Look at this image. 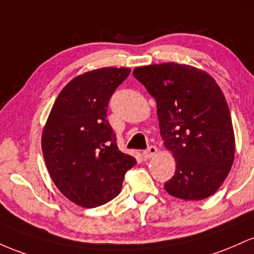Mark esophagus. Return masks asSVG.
I'll list each match as a JSON object with an SVG mask.
<instances>
[{
    "instance_id": "34e87169",
    "label": "esophagus",
    "mask_w": 254,
    "mask_h": 254,
    "mask_svg": "<svg viewBox=\"0 0 254 254\" xmlns=\"http://www.w3.org/2000/svg\"><path fill=\"white\" fill-rule=\"evenodd\" d=\"M156 153H157V147L150 146V147H147V150H145L144 152H142V157H144L145 159H150V158H152Z\"/></svg>"
}]
</instances>
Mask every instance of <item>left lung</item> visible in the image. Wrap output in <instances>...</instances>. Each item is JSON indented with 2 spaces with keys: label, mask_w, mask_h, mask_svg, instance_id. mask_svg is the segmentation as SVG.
<instances>
[{
  "label": "left lung",
  "mask_w": 254,
  "mask_h": 254,
  "mask_svg": "<svg viewBox=\"0 0 254 254\" xmlns=\"http://www.w3.org/2000/svg\"><path fill=\"white\" fill-rule=\"evenodd\" d=\"M133 75L157 103L164 147L175 174L164 184L170 195L201 200L226 180L235 155V135L226 97L205 70L185 64L136 67Z\"/></svg>",
  "instance_id": "8db88e82"
}]
</instances>
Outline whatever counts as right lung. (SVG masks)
I'll use <instances>...</instances> for the list:
<instances>
[{
	"label": "right lung",
	"instance_id": "right-lung-1",
	"mask_svg": "<svg viewBox=\"0 0 254 254\" xmlns=\"http://www.w3.org/2000/svg\"><path fill=\"white\" fill-rule=\"evenodd\" d=\"M130 68L104 67L75 76L62 89L42 133V151L60 192L82 207L101 206L121 192L133 156L119 150L107 109Z\"/></svg>",
	"mask_w": 254,
	"mask_h": 254
}]
</instances>
